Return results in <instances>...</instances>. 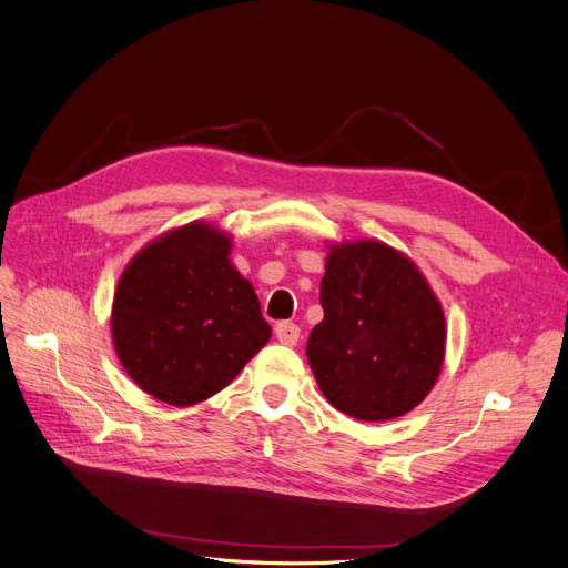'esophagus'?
<instances>
[{
  "label": "esophagus",
  "instance_id": "obj_1",
  "mask_svg": "<svg viewBox=\"0 0 568 568\" xmlns=\"http://www.w3.org/2000/svg\"><path fill=\"white\" fill-rule=\"evenodd\" d=\"M275 335L284 346H295L300 339V327L291 321H282L275 325Z\"/></svg>",
  "mask_w": 568,
  "mask_h": 568
}]
</instances>
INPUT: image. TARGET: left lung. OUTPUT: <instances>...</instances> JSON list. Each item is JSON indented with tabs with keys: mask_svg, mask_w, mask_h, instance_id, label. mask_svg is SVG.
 Returning a JSON list of instances; mask_svg holds the SVG:
<instances>
[{
	"mask_svg": "<svg viewBox=\"0 0 568 568\" xmlns=\"http://www.w3.org/2000/svg\"><path fill=\"white\" fill-rule=\"evenodd\" d=\"M307 359L327 402L362 422L410 413L436 383L445 314L415 263L385 243L335 245Z\"/></svg>",
	"mask_w": 568,
	"mask_h": 568,
	"instance_id": "8db88e82",
	"label": "left lung"
}]
</instances>
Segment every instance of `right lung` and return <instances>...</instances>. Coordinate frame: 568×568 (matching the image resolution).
Returning a JSON list of instances; mask_svg holds the SVG:
<instances>
[{"mask_svg": "<svg viewBox=\"0 0 568 568\" xmlns=\"http://www.w3.org/2000/svg\"><path fill=\"white\" fill-rule=\"evenodd\" d=\"M229 247L222 231L192 222L146 245L119 280L116 355L132 381L170 406L217 394L271 339Z\"/></svg>", "mask_w": 568, "mask_h": 568, "instance_id": "1", "label": "right lung"}]
</instances>
